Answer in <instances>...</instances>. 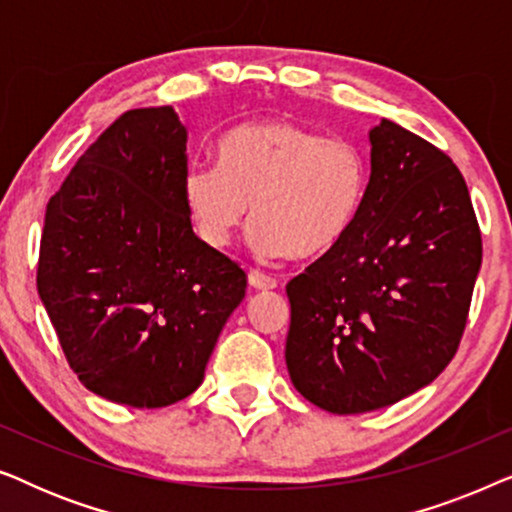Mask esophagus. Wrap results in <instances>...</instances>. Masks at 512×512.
<instances>
[{
  "mask_svg": "<svg viewBox=\"0 0 512 512\" xmlns=\"http://www.w3.org/2000/svg\"><path fill=\"white\" fill-rule=\"evenodd\" d=\"M249 286H254L258 291H270V289H277V279L265 275V272L249 270Z\"/></svg>",
  "mask_w": 512,
  "mask_h": 512,
  "instance_id": "34e87169",
  "label": "esophagus"
}]
</instances>
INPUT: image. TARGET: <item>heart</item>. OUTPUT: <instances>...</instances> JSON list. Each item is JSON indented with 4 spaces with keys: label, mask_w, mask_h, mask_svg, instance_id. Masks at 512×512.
I'll return each instance as SVG.
<instances>
[{
    "label": "heart",
    "mask_w": 512,
    "mask_h": 512,
    "mask_svg": "<svg viewBox=\"0 0 512 512\" xmlns=\"http://www.w3.org/2000/svg\"><path fill=\"white\" fill-rule=\"evenodd\" d=\"M368 186L370 163L359 144L263 118L228 130L216 142V165L188 167L184 202L209 247H226L251 205L258 254L321 258L354 230Z\"/></svg>",
    "instance_id": "b5f03b06"
}]
</instances>
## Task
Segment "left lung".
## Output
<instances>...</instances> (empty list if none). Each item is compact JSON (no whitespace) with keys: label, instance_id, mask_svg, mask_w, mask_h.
I'll return each mask as SVG.
<instances>
[{"label":"left lung","instance_id":"left-lung-1","mask_svg":"<svg viewBox=\"0 0 512 512\" xmlns=\"http://www.w3.org/2000/svg\"><path fill=\"white\" fill-rule=\"evenodd\" d=\"M370 186L345 242L286 284V368L335 415L387 408L457 354L482 263L459 167L382 118L370 130Z\"/></svg>","mask_w":512,"mask_h":512}]
</instances>
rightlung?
<instances>
[{
  "mask_svg": "<svg viewBox=\"0 0 512 512\" xmlns=\"http://www.w3.org/2000/svg\"><path fill=\"white\" fill-rule=\"evenodd\" d=\"M186 128L130 109L48 200L37 289L69 368L93 394L165 408L205 377L247 275L193 233Z\"/></svg>",
  "mask_w": 512,
  "mask_h": 512,
  "instance_id": "1",
  "label": "right lung"
}]
</instances>
